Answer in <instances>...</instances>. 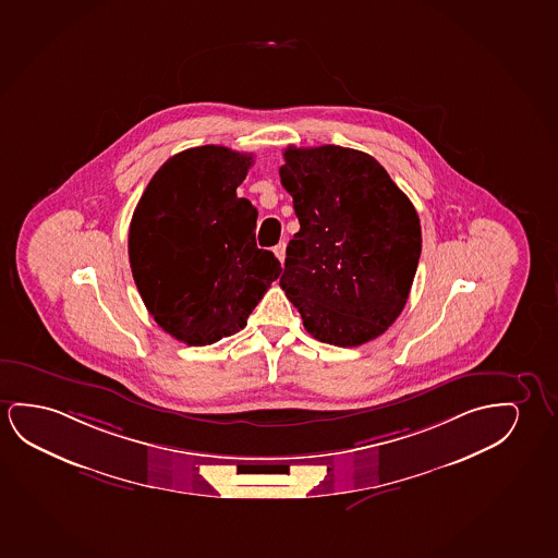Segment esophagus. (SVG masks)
<instances>
[{
    "label": "esophagus",
    "instance_id": "obj_1",
    "mask_svg": "<svg viewBox=\"0 0 558 558\" xmlns=\"http://www.w3.org/2000/svg\"><path fill=\"white\" fill-rule=\"evenodd\" d=\"M275 255L278 257L280 263H283V258H286V243H278L275 247Z\"/></svg>",
    "mask_w": 558,
    "mask_h": 558
}]
</instances>
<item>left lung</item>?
<instances>
[{
    "label": "left lung",
    "mask_w": 558,
    "mask_h": 558,
    "mask_svg": "<svg viewBox=\"0 0 558 558\" xmlns=\"http://www.w3.org/2000/svg\"><path fill=\"white\" fill-rule=\"evenodd\" d=\"M280 180L300 232L280 286L316 340L356 348L401 315L422 251L421 218L372 155L286 147Z\"/></svg>",
    "instance_id": "1"
}]
</instances>
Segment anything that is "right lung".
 Returning <instances> with one entry per match:
<instances>
[{"mask_svg":"<svg viewBox=\"0 0 558 558\" xmlns=\"http://www.w3.org/2000/svg\"><path fill=\"white\" fill-rule=\"evenodd\" d=\"M253 155L225 146L172 155L132 215L129 257L155 323L187 345H210L247 324L282 272L255 242L257 209L235 190Z\"/></svg>","mask_w":558,"mask_h":558,"instance_id":"right-lung-1","label":"right lung"}]
</instances>
